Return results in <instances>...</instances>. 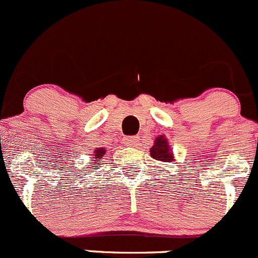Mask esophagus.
Wrapping results in <instances>:
<instances>
[{
  "instance_id": "34e87169",
  "label": "esophagus",
  "mask_w": 258,
  "mask_h": 258,
  "mask_svg": "<svg viewBox=\"0 0 258 258\" xmlns=\"http://www.w3.org/2000/svg\"><path fill=\"white\" fill-rule=\"evenodd\" d=\"M138 142V137H135V136H128V137H124L123 140H122V143H123L124 146H128V147H134V146H136Z\"/></svg>"
}]
</instances>
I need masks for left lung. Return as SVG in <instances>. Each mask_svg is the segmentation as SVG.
Listing matches in <instances>:
<instances>
[{
	"mask_svg": "<svg viewBox=\"0 0 258 258\" xmlns=\"http://www.w3.org/2000/svg\"><path fill=\"white\" fill-rule=\"evenodd\" d=\"M151 156L152 158L157 159V161L162 162H170L173 161V154L169 150L167 140L163 136L157 137L156 143L153 147L151 148Z\"/></svg>",
	"mask_w": 258,
	"mask_h": 258,
	"instance_id": "obj_1",
	"label": "left lung"
}]
</instances>
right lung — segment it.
<instances>
[{"label": "right lung", "instance_id": "1", "mask_svg": "<svg viewBox=\"0 0 258 258\" xmlns=\"http://www.w3.org/2000/svg\"><path fill=\"white\" fill-rule=\"evenodd\" d=\"M95 152H96V154H95V158H99V157H102L105 154L104 148H99V150H96Z\"/></svg>", "mask_w": 258, "mask_h": 258}]
</instances>
